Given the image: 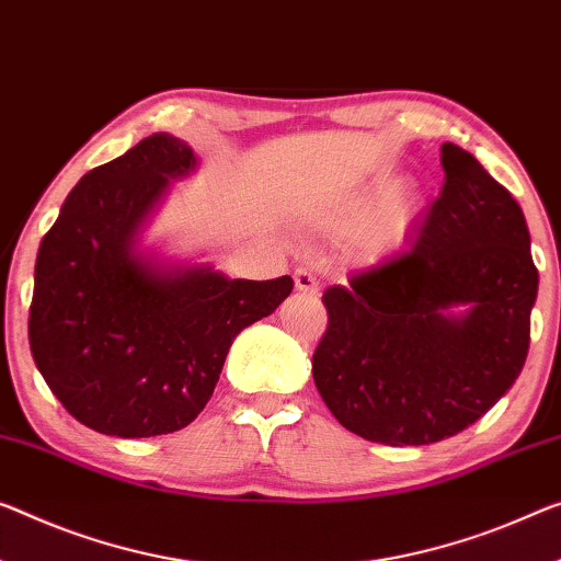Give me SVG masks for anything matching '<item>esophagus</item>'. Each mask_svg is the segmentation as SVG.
<instances>
[{
	"mask_svg": "<svg viewBox=\"0 0 561 561\" xmlns=\"http://www.w3.org/2000/svg\"><path fill=\"white\" fill-rule=\"evenodd\" d=\"M293 280H296V290L298 293H304V296H308V298H316L318 296V280H316V275L310 273L308 268H298L296 273H293Z\"/></svg>",
	"mask_w": 561,
	"mask_h": 561,
	"instance_id": "obj_1",
	"label": "esophagus"
}]
</instances>
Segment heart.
<instances>
[{"label":"heart","instance_id":"b5f03b06","mask_svg":"<svg viewBox=\"0 0 561 561\" xmlns=\"http://www.w3.org/2000/svg\"><path fill=\"white\" fill-rule=\"evenodd\" d=\"M411 208L403 197H393V201L386 205V210L381 215V228H378V243H389L399 232L407 228Z\"/></svg>","mask_w":561,"mask_h":561}]
</instances>
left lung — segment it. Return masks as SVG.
<instances>
[{
    "label": "left lung",
    "instance_id": "obj_1",
    "mask_svg": "<svg viewBox=\"0 0 561 561\" xmlns=\"http://www.w3.org/2000/svg\"><path fill=\"white\" fill-rule=\"evenodd\" d=\"M442 165L444 187L409 251L323 293L316 389L341 426L386 446L471 426L529 351L539 273L519 203L459 145H442Z\"/></svg>",
    "mask_w": 561,
    "mask_h": 561
}]
</instances>
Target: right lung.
<instances>
[{
  "mask_svg": "<svg viewBox=\"0 0 561 561\" xmlns=\"http://www.w3.org/2000/svg\"><path fill=\"white\" fill-rule=\"evenodd\" d=\"M197 165L191 145L154 133L72 187L34 265L30 348L59 403L100 434L148 438L205 409L228 348L290 296L293 278H228L160 263L137 232L170 180Z\"/></svg>",
  "mask_w": 561,
  "mask_h": 561,
  "instance_id": "obj_1",
  "label": "right lung"
}]
</instances>
